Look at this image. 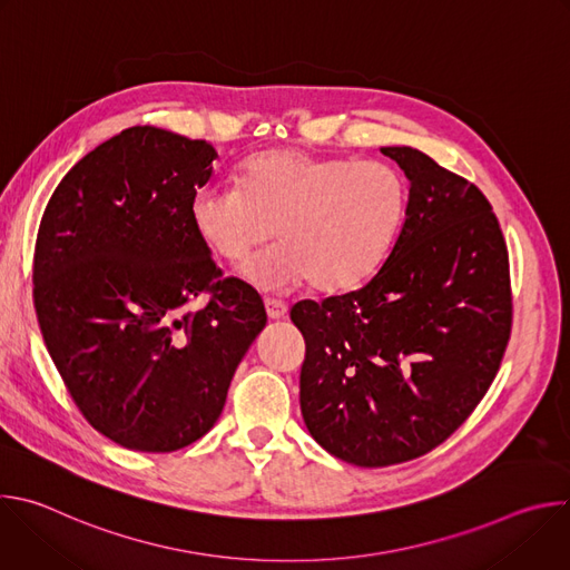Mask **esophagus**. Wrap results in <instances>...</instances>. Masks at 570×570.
Listing matches in <instances>:
<instances>
[{
    "mask_svg": "<svg viewBox=\"0 0 570 570\" xmlns=\"http://www.w3.org/2000/svg\"><path fill=\"white\" fill-rule=\"evenodd\" d=\"M266 313H268L271 320H279V317H284V315L288 313V306H286V302H282V299L266 297Z\"/></svg>",
    "mask_w": 570,
    "mask_h": 570,
    "instance_id": "esophagus-1",
    "label": "esophagus"
}]
</instances>
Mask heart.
<instances>
[{
    "mask_svg": "<svg viewBox=\"0 0 570 570\" xmlns=\"http://www.w3.org/2000/svg\"><path fill=\"white\" fill-rule=\"evenodd\" d=\"M409 209V185L387 161L266 150L246 161L238 187L196 189L189 216L205 246L229 264L271 240L277 248L248 275L277 288L302 277L347 291L387 257Z\"/></svg>",
    "mask_w": 570,
    "mask_h": 570,
    "instance_id": "heart-1",
    "label": "heart"
}]
</instances>
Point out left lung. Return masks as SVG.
I'll list each match as a JSON object with an SVG mask.
<instances>
[{"mask_svg": "<svg viewBox=\"0 0 570 570\" xmlns=\"http://www.w3.org/2000/svg\"><path fill=\"white\" fill-rule=\"evenodd\" d=\"M411 180L390 257L361 288L302 299V417L356 466L442 444L490 390L512 332L508 246L482 191L411 146H385Z\"/></svg>", "mask_w": 570, "mask_h": 570, "instance_id": "left-lung-1", "label": "left lung"}]
</instances>
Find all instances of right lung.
<instances>
[{
	"instance_id": "right-lung-1",
	"label": "right lung",
	"mask_w": 570,
	"mask_h": 570,
	"mask_svg": "<svg viewBox=\"0 0 570 570\" xmlns=\"http://www.w3.org/2000/svg\"><path fill=\"white\" fill-rule=\"evenodd\" d=\"M216 157L205 139L126 128L76 161L40 220L33 304L47 352L80 415L130 451L200 440L266 327L259 293L220 279L191 225Z\"/></svg>"
}]
</instances>
